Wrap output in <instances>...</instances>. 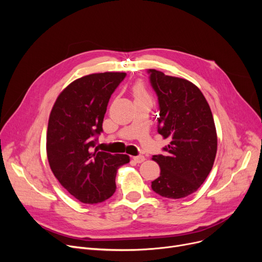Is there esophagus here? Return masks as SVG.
I'll use <instances>...</instances> for the list:
<instances>
[{"mask_svg": "<svg viewBox=\"0 0 262 262\" xmlns=\"http://www.w3.org/2000/svg\"><path fill=\"white\" fill-rule=\"evenodd\" d=\"M133 159H134L137 163H141V162H143V161L145 160V157H144L143 155H139V156H135V157H133Z\"/></svg>", "mask_w": 262, "mask_h": 262, "instance_id": "obj_1", "label": "esophagus"}]
</instances>
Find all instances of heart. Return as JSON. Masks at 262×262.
Here are the masks:
<instances>
[{"mask_svg": "<svg viewBox=\"0 0 262 262\" xmlns=\"http://www.w3.org/2000/svg\"><path fill=\"white\" fill-rule=\"evenodd\" d=\"M133 92H134V95L135 98H142V96H145V90L142 86V84H136L133 88Z\"/></svg>", "mask_w": 262, "mask_h": 262, "instance_id": "obj_1", "label": "heart"}]
</instances>
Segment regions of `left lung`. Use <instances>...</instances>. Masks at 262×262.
Instances as JSON below:
<instances>
[{
    "label": "left lung",
    "mask_w": 262,
    "mask_h": 262,
    "mask_svg": "<svg viewBox=\"0 0 262 262\" xmlns=\"http://www.w3.org/2000/svg\"><path fill=\"white\" fill-rule=\"evenodd\" d=\"M149 82L159 105L158 133L170 144L154 155L160 176L152 189L167 199L195 192L210 173L216 154V132L210 107L191 81L148 69Z\"/></svg>",
    "instance_id": "1"
}]
</instances>
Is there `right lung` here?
<instances>
[{"label":"right lung","instance_id":"1","mask_svg":"<svg viewBox=\"0 0 262 262\" xmlns=\"http://www.w3.org/2000/svg\"><path fill=\"white\" fill-rule=\"evenodd\" d=\"M125 76L121 72L82 76L59 94L52 108L47 134L50 167L81 203L98 204L112 196L118 169L129 162L124 154L93 152L110 96Z\"/></svg>","mask_w":262,"mask_h":262}]
</instances>
